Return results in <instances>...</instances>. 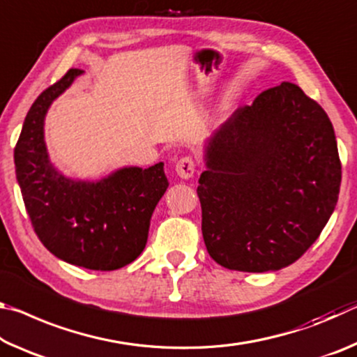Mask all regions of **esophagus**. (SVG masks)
<instances>
[{"instance_id":"34e87169","label":"esophagus","mask_w":357,"mask_h":357,"mask_svg":"<svg viewBox=\"0 0 357 357\" xmlns=\"http://www.w3.org/2000/svg\"><path fill=\"white\" fill-rule=\"evenodd\" d=\"M195 173V162L192 157H181L176 162V174L181 179H190Z\"/></svg>"}]
</instances>
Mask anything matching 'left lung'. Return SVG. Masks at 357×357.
I'll return each mask as SVG.
<instances>
[{
    "label": "left lung",
    "mask_w": 357,
    "mask_h": 357,
    "mask_svg": "<svg viewBox=\"0 0 357 357\" xmlns=\"http://www.w3.org/2000/svg\"><path fill=\"white\" fill-rule=\"evenodd\" d=\"M198 179L208 253L231 271H279L318 239L342 164L328 114L294 83L238 108L204 144Z\"/></svg>",
    "instance_id": "8db88e82"
}]
</instances>
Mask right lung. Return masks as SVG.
I'll return each mask as SVG.
<instances>
[{
    "instance_id": "obj_1",
    "label": "right lung",
    "mask_w": 357,
    "mask_h": 357,
    "mask_svg": "<svg viewBox=\"0 0 357 357\" xmlns=\"http://www.w3.org/2000/svg\"><path fill=\"white\" fill-rule=\"evenodd\" d=\"M82 75L70 69L40 93L14 149L15 174L40 243L66 263L114 271L140 255L149 222L168 187L164 164L124 167L100 181L66 178L48 159L44 121L52 102Z\"/></svg>"
}]
</instances>
